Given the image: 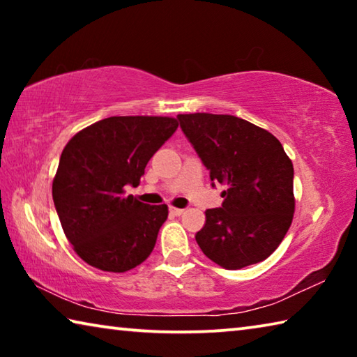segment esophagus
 Here are the masks:
<instances>
[{
    "label": "esophagus",
    "mask_w": 357,
    "mask_h": 357,
    "mask_svg": "<svg viewBox=\"0 0 357 357\" xmlns=\"http://www.w3.org/2000/svg\"><path fill=\"white\" fill-rule=\"evenodd\" d=\"M170 214H173V215H181V214H184V209H179V208H170Z\"/></svg>",
    "instance_id": "esophagus-1"
}]
</instances>
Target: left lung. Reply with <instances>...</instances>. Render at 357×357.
Returning a JSON list of instances; mask_svg holds the SVG:
<instances>
[{"label": "left lung", "mask_w": 357, "mask_h": 357, "mask_svg": "<svg viewBox=\"0 0 357 357\" xmlns=\"http://www.w3.org/2000/svg\"><path fill=\"white\" fill-rule=\"evenodd\" d=\"M181 129L222 184V208L206 209L195 234L204 255L225 269L268 258L285 238L294 214L293 164L282 143L231 114H178Z\"/></svg>", "instance_id": "8db88e82"}]
</instances>
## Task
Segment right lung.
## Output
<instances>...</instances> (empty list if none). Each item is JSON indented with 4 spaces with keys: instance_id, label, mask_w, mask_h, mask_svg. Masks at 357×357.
Here are the masks:
<instances>
[{
    "instance_id": "add662e5",
    "label": "right lung",
    "mask_w": 357,
    "mask_h": 357,
    "mask_svg": "<svg viewBox=\"0 0 357 357\" xmlns=\"http://www.w3.org/2000/svg\"><path fill=\"white\" fill-rule=\"evenodd\" d=\"M178 129L168 116H112L70 138L52 193L66 238L84 263L126 273L153 252L167 204L149 206L124 187H137L151 157Z\"/></svg>"
}]
</instances>
